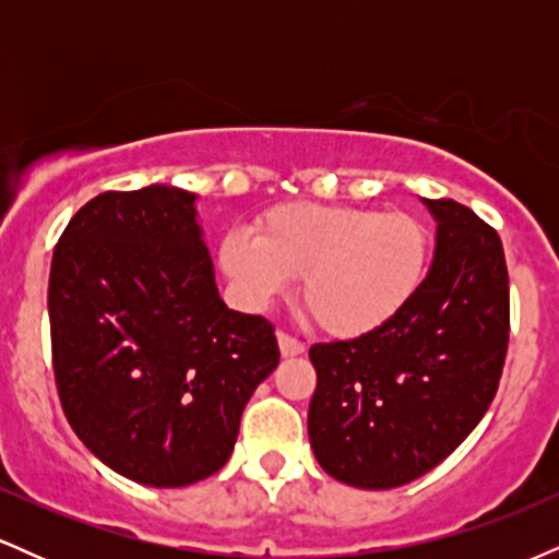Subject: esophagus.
<instances>
[{
    "mask_svg": "<svg viewBox=\"0 0 559 559\" xmlns=\"http://www.w3.org/2000/svg\"><path fill=\"white\" fill-rule=\"evenodd\" d=\"M278 349H281V357L305 355V344H301L299 338L288 336V333H278Z\"/></svg>",
    "mask_w": 559,
    "mask_h": 559,
    "instance_id": "obj_1",
    "label": "esophagus"
}]
</instances>
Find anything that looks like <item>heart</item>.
Returning <instances> with one entry per match:
<instances>
[{
	"label": "heart",
	"mask_w": 559,
	"mask_h": 559,
	"mask_svg": "<svg viewBox=\"0 0 559 559\" xmlns=\"http://www.w3.org/2000/svg\"><path fill=\"white\" fill-rule=\"evenodd\" d=\"M223 273L254 310L301 278L299 299L320 331L360 338L389 325L420 292L431 236L415 215L349 204L292 202L254 221L217 249Z\"/></svg>",
	"instance_id": "heart-1"
}]
</instances>
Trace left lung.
<instances>
[{
	"label": "left lung",
	"mask_w": 559,
	"mask_h": 559,
	"mask_svg": "<svg viewBox=\"0 0 559 559\" xmlns=\"http://www.w3.org/2000/svg\"><path fill=\"white\" fill-rule=\"evenodd\" d=\"M436 221L431 271L389 325L316 344L307 433L320 467L357 489H396L433 471L497 394L510 286L497 230L454 199H423Z\"/></svg>",
	"instance_id": "left-lung-1"
}]
</instances>
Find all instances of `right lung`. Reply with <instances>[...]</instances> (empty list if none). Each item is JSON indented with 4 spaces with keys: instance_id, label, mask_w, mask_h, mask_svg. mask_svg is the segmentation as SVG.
<instances>
[{
    "instance_id": "1",
    "label": "right lung",
    "mask_w": 559,
    "mask_h": 559,
    "mask_svg": "<svg viewBox=\"0 0 559 559\" xmlns=\"http://www.w3.org/2000/svg\"><path fill=\"white\" fill-rule=\"evenodd\" d=\"M52 365L73 431L120 476L176 489L228 463L278 365L273 325L228 310L197 194L152 183L86 202L49 273Z\"/></svg>"
}]
</instances>
